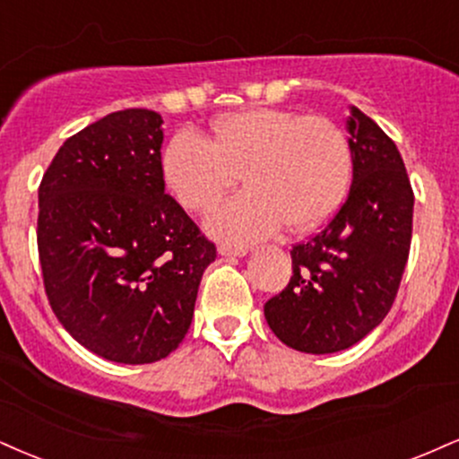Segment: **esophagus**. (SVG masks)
I'll list each match as a JSON object with an SVG mask.
<instances>
[{
    "label": "esophagus",
    "instance_id": "34e87169",
    "mask_svg": "<svg viewBox=\"0 0 459 459\" xmlns=\"http://www.w3.org/2000/svg\"><path fill=\"white\" fill-rule=\"evenodd\" d=\"M218 252L222 254V256H246L247 247H244V246H230V244H220L218 246Z\"/></svg>",
    "mask_w": 459,
    "mask_h": 459
}]
</instances>
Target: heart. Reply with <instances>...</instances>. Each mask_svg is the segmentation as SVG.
Instances as JSON below:
<instances>
[{
  "instance_id": "heart-1",
  "label": "heart",
  "mask_w": 459,
  "mask_h": 459,
  "mask_svg": "<svg viewBox=\"0 0 459 459\" xmlns=\"http://www.w3.org/2000/svg\"><path fill=\"white\" fill-rule=\"evenodd\" d=\"M177 201L207 212L244 173L247 190L215 207L207 229L247 244L282 229H316L349 192L352 149L338 124L280 108H250L213 121L212 136L179 130L162 153Z\"/></svg>"
}]
</instances>
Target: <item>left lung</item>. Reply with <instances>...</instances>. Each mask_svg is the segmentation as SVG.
I'll return each mask as SVG.
<instances>
[{
  "mask_svg": "<svg viewBox=\"0 0 459 459\" xmlns=\"http://www.w3.org/2000/svg\"><path fill=\"white\" fill-rule=\"evenodd\" d=\"M349 132V198L323 230L292 246L290 282L264 303L273 333L312 355L349 349L383 323L411 252L415 195L404 160L355 107Z\"/></svg>",
  "mask_w": 459,
  "mask_h": 459,
  "instance_id": "1",
  "label": "left lung"
}]
</instances>
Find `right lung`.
Returning <instances> with one entry per match:
<instances>
[{"mask_svg":"<svg viewBox=\"0 0 459 459\" xmlns=\"http://www.w3.org/2000/svg\"><path fill=\"white\" fill-rule=\"evenodd\" d=\"M162 117L126 108L76 132L38 187V256L55 316L115 363H153L186 338L215 246L164 195Z\"/></svg>","mask_w":459,"mask_h":459,"instance_id":"add662e5","label":"right lung"}]
</instances>
